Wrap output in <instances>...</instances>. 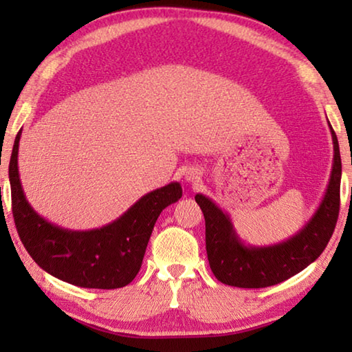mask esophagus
I'll use <instances>...</instances> for the list:
<instances>
[{"label": "esophagus", "instance_id": "1", "mask_svg": "<svg viewBox=\"0 0 352 352\" xmlns=\"http://www.w3.org/2000/svg\"><path fill=\"white\" fill-rule=\"evenodd\" d=\"M184 180L189 183H199L200 182V172L195 168H189L184 174Z\"/></svg>", "mask_w": 352, "mask_h": 352}]
</instances>
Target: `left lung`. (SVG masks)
Returning <instances> with one entry per match:
<instances>
[{
    "label": "left lung",
    "instance_id": "1",
    "mask_svg": "<svg viewBox=\"0 0 352 352\" xmlns=\"http://www.w3.org/2000/svg\"><path fill=\"white\" fill-rule=\"evenodd\" d=\"M333 163L324 197L309 222L287 241L275 245H245L226 212L204 194L195 195L206 226V253L220 283L242 289L269 287L305 270L326 248L340 210L342 160L337 135L331 124Z\"/></svg>",
    "mask_w": 352,
    "mask_h": 352
}]
</instances>
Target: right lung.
I'll use <instances>...</instances> for the list:
<instances>
[{
	"label": "right lung",
	"instance_id": "obj_1",
	"mask_svg": "<svg viewBox=\"0 0 352 352\" xmlns=\"http://www.w3.org/2000/svg\"><path fill=\"white\" fill-rule=\"evenodd\" d=\"M16 135L9 163L12 212L16 231L31 258L50 275L85 289H119L141 269L153 225L166 206L178 201V182L155 189L121 217L102 228L73 231L47 222L26 200L19 174Z\"/></svg>",
	"mask_w": 352,
	"mask_h": 352
}]
</instances>
